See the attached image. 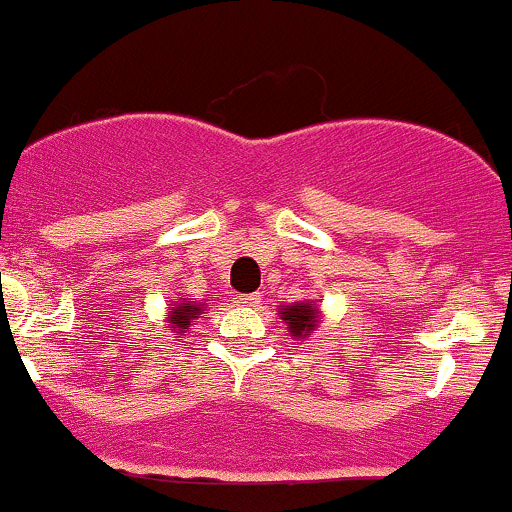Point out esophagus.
Wrapping results in <instances>:
<instances>
[{
  "mask_svg": "<svg viewBox=\"0 0 512 512\" xmlns=\"http://www.w3.org/2000/svg\"><path fill=\"white\" fill-rule=\"evenodd\" d=\"M238 300L248 307H260L262 295L260 293H243V295H238Z\"/></svg>",
  "mask_w": 512,
  "mask_h": 512,
  "instance_id": "1",
  "label": "esophagus"
}]
</instances>
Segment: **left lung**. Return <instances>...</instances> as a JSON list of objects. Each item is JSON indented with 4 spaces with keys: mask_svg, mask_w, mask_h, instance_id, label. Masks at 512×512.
<instances>
[{
    "mask_svg": "<svg viewBox=\"0 0 512 512\" xmlns=\"http://www.w3.org/2000/svg\"><path fill=\"white\" fill-rule=\"evenodd\" d=\"M279 315L295 338L310 336L312 331L317 329V310L312 305H305V303L283 305Z\"/></svg>",
    "mask_w": 512,
    "mask_h": 512,
    "instance_id": "left-lung-1",
    "label": "left lung"
}]
</instances>
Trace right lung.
Returning <instances> with one entry per match:
<instances>
[{"mask_svg":"<svg viewBox=\"0 0 512 512\" xmlns=\"http://www.w3.org/2000/svg\"><path fill=\"white\" fill-rule=\"evenodd\" d=\"M202 305H197L195 300H183L174 307V312L169 315V329L174 331L176 338L186 336V329L190 324V319H195V315H200Z\"/></svg>","mask_w":512,"mask_h":512,"instance_id":"obj_1","label":"right lung"}]
</instances>
